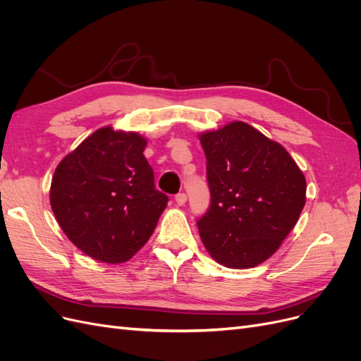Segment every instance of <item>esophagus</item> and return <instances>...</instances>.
<instances>
[{"label": "esophagus", "instance_id": "obj_1", "mask_svg": "<svg viewBox=\"0 0 361 361\" xmlns=\"http://www.w3.org/2000/svg\"><path fill=\"white\" fill-rule=\"evenodd\" d=\"M174 200H176V203L179 206H182V204H185V202H187V194L179 192V194H176V197H174Z\"/></svg>", "mask_w": 361, "mask_h": 361}]
</instances>
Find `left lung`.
<instances>
[{"label": "left lung", "instance_id": "obj_1", "mask_svg": "<svg viewBox=\"0 0 361 361\" xmlns=\"http://www.w3.org/2000/svg\"><path fill=\"white\" fill-rule=\"evenodd\" d=\"M211 202L197 220L209 255L253 268L276 253L305 204V179L286 149L244 122L200 135Z\"/></svg>", "mask_w": 361, "mask_h": 361}]
</instances>
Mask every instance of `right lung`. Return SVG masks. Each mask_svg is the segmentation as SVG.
I'll return each mask as SVG.
<instances>
[{
  "instance_id": "add662e5",
  "label": "right lung",
  "mask_w": 361,
  "mask_h": 361,
  "mask_svg": "<svg viewBox=\"0 0 361 361\" xmlns=\"http://www.w3.org/2000/svg\"><path fill=\"white\" fill-rule=\"evenodd\" d=\"M145 147L140 135L106 126L87 137L54 171L52 212L87 256L120 264L154 233L169 197L155 188Z\"/></svg>"
}]
</instances>
